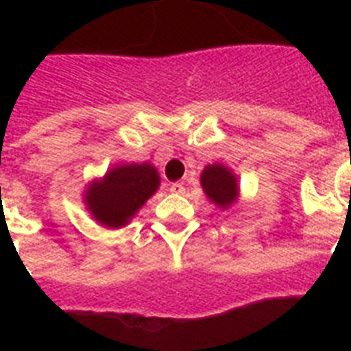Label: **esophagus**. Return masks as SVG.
<instances>
[{
  "instance_id": "esophagus-1",
  "label": "esophagus",
  "mask_w": 351,
  "mask_h": 351,
  "mask_svg": "<svg viewBox=\"0 0 351 351\" xmlns=\"http://www.w3.org/2000/svg\"><path fill=\"white\" fill-rule=\"evenodd\" d=\"M169 191L175 193V195H184V193H186V187L182 186L180 182H175V184H171Z\"/></svg>"
}]
</instances>
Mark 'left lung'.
Listing matches in <instances>:
<instances>
[{
	"label": "left lung",
	"mask_w": 351,
	"mask_h": 351,
	"mask_svg": "<svg viewBox=\"0 0 351 351\" xmlns=\"http://www.w3.org/2000/svg\"><path fill=\"white\" fill-rule=\"evenodd\" d=\"M200 184L209 200L222 209H228L239 198L237 176L222 164L208 165L200 175Z\"/></svg>",
	"instance_id": "8db88e82"
}]
</instances>
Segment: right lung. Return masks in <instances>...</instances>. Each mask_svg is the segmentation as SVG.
Segmentation results:
<instances>
[{"mask_svg":"<svg viewBox=\"0 0 351 351\" xmlns=\"http://www.w3.org/2000/svg\"><path fill=\"white\" fill-rule=\"evenodd\" d=\"M158 186V171L149 162L117 165L100 182L90 184L85 191V204L101 226L123 228Z\"/></svg>","mask_w":351,"mask_h":351,"instance_id":"1","label":"right lung"}]
</instances>
